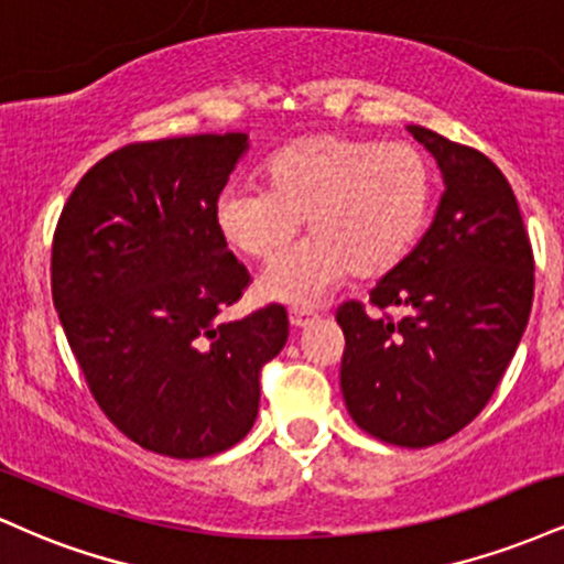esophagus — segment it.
<instances>
[{
	"instance_id": "1",
	"label": "esophagus",
	"mask_w": 564,
	"mask_h": 564,
	"mask_svg": "<svg viewBox=\"0 0 564 564\" xmlns=\"http://www.w3.org/2000/svg\"><path fill=\"white\" fill-rule=\"evenodd\" d=\"M315 318H318V315H315L313 310H304V307H294L289 313V321H291V326H294V328L310 326V323H313Z\"/></svg>"
}]
</instances>
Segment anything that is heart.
<instances>
[{"instance_id": "1", "label": "heart", "mask_w": 564, "mask_h": 564, "mask_svg": "<svg viewBox=\"0 0 564 564\" xmlns=\"http://www.w3.org/2000/svg\"><path fill=\"white\" fill-rule=\"evenodd\" d=\"M264 187H230L217 200V228L238 254L273 264L260 294L313 304L352 273H392L419 243L435 200L432 161L413 142H381L339 132L304 134L262 166Z\"/></svg>"}]
</instances>
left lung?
<instances>
[{"label":"left lung","mask_w":564,"mask_h":564,"mask_svg":"<svg viewBox=\"0 0 564 564\" xmlns=\"http://www.w3.org/2000/svg\"><path fill=\"white\" fill-rule=\"evenodd\" d=\"M445 177L432 228L364 302H341L349 416L381 443L426 448L494 398L533 307L535 262L514 191L485 153L408 127ZM401 315L394 316L393 310Z\"/></svg>","instance_id":"8db88e82"}]
</instances>
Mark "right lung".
<instances>
[{
    "mask_svg": "<svg viewBox=\"0 0 564 564\" xmlns=\"http://www.w3.org/2000/svg\"><path fill=\"white\" fill-rule=\"evenodd\" d=\"M246 134L129 142L79 180L53 236V302L95 403L142 448L204 458L246 437L281 304L219 323L249 273L217 228Z\"/></svg>",
    "mask_w": 564,
    "mask_h": 564,
    "instance_id": "1",
    "label": "right lung"
}]
</instances>
